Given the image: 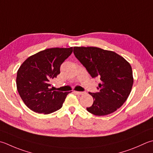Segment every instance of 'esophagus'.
<instances>
[{"mask_svg": "<svg viewBox=\"0 0 153 153\" xmlns=\"http://www.w3.org/2000/svg\"><path fill=\"white\" fill-rule=\"evenodd\" d=\"M75 94H77V95H83L84 94V92H82V91H74Z\"/></svg>", "mask_w": 153, "mask_h": 153, "instance_id": "obj_1", "label": "esophagus"}]
</instances>
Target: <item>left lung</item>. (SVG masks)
<instances>
[{
    "label": "left lung",
    "instance_id": "left-lung-1",
    "mask_svg": "<svg viewBox=\"0 0 153 153\" xmlns=\"http://www.w3.org/2000/svg\"><path fill=\"white\" fill-rule=\"evenodd\" d=\"M74 53L92 77L101 82L99 91L89 93L94 103L87 110L95 115L111 114L126 101L132 89V68L123 57L115 52L97 47H74Z\"/></svg>",
    "mask_w": 153,
    "mask_h": 153
}]
</instances>
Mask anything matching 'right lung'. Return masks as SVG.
Masks as SVG:
<instances>
[{"mask_svg": "<svg viewBox=\"0 0 153 153\" xmlns=\"http://www.w3.org/2000/svg\"><path fill=\"white\" fill-rule=\"evenodd\" d=\"M73 47L52 48L28 57L17 71L16 87L26 105L33 111L50 114L61 108L70 92L53 91L50 81L60 73V65Z\"/></svg>", "mask_w": 153, "mask_h": 153, "instance_id": "1", "label": "right lung"}]
</instances>
